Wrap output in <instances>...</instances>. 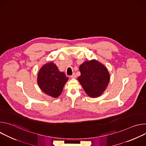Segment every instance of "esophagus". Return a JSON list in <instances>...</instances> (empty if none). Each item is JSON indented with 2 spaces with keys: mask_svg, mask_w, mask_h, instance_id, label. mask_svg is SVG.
I'll return each mask as SVG.
<instances>
[{
  "mask_svg": "<svg viewBox=\"0 0 146 146\" xmlns=\"http://www.w3.org/2000/svg\"><path fill=\"white\" fill-rule=\"evenodd\" d=\"M76 74L75 73H73L71 76H70V77L72 78H76Z\"/></svg>",
  "mask_w": 146,
  "mask_h": 146,
  "instance_id": "1",
  "label": "esophagus"
}]
</instances>
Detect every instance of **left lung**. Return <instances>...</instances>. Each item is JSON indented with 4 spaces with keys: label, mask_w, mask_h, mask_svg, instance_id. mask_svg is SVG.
Here are the masks:
<instances>
[{
    "label": "left lung",
    "mask_w": 146,
    "mask_h": 146,
    "mask_svg": "<svg viewBox=\"0 0 146 146\" xmlns=\"http://www.w3.org/2000/svg\"><path fill=\"white\" fill-rule=\"evenodd\" d=\"M81 75L78 80L86 94L92 98L100 96L110 81L108 69L95 59L86 61L79 67Z\"/></svg>",
    "instance_id": "left-lung-1"
}]
</instances>
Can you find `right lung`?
I'll list each match as a JSON object with an SVG mask.
<instances>
[{"mask_svg": "<svg viewBox=\"0 0 146 146\" xmlns=\"http://www.w3.org/2000/svg\"><path fill=\"white\" fill-rule=\"evenodd\" d=\"M68 79L64 72L59 71L55 64L50 62L40 68L37 75V84L43 92L56 98L62 93Z\"/></svg>", "mask_w": 146, "mask_h": 146, "instance_id": "add662e5", "label": "right lung"}]
</instances>
